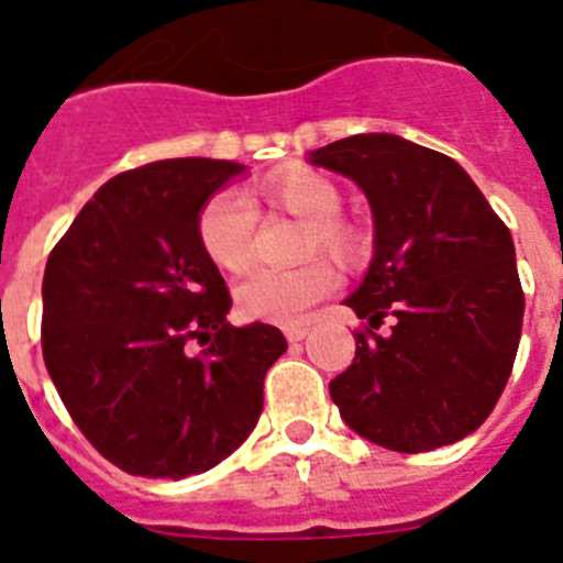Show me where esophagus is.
<instances>
[{
	"label": "esophagus",
	"instance_id": "34e87169",
	"mask_svg": "<svg viewBox=\"0 0 563 563\" xmlns=\"http://www.w3.org/2000/svg\"><path fill=\"white\" fill-rule=\"evenodd\" d=\"M307 332H310V324H301V321H296V324H287V327H285V338H287V341H290V343L301 341V338H305Z\"/></svg>",
	"mask_w": 563,
	"mask_h": 563
}]
</instances>
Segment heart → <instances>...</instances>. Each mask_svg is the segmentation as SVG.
<instances>
[{
    "mask_svg": "<svg viewBox=\"0 0 563 563\" xmlns=\"http://www.w3.org/2000/svg\"><path fill=\"white\" fill-rule=\"evenodd\" d=\"M271 208L290 213L305 222L298 256L316 253L352 265L363 256V236L357 228L343 222V197L335 183L324 174L298 168L273 177L265 186ZM253 236H256V208L245 194L222 188L202 202L197 213L200 247L220 271L239 273L251 265ZM338 290V276L324 258H312L296 271H251L236 285V307L251 321L265 324H292L312 305Z\"/></svg>",
    "mask_w": 563,
    "mask_h": 563,
    "instance_id": "b5f03b06",
    "label": "heart"
}]
</instances>
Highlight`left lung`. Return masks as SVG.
<instances>
[{"instance_id":"obj_1","label":"left lung","mask_w":563,"mask_h":563,"mask_svg":"<svg viewBox=\"0 0 563 563\" xmlns=\"http://www.w3.org/2000/svg\"><path fill=\"white\" fill-rule=\"evenodd\" d=\"M310 163L361 186L375 258L346 307L366 324L330 383L357 434L422 454L474 434L514 372L525 318L514 236L449 154L397 134H355ZM383 320L393 327L377 333Z\"/></svg>"}]
</instances>
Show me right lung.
<instances>
[{
  "instance_id": "1",
  "label": "right lung",
  "mask_w": 563,
  "mask_h": 563,
  "mask_svg": "<svg viewBox=\"0 0 563 563\" xmlns=\"http://www.w3.org/2000/svg\"><path fill=\"white\" fill-rule=\"evenodd\" d=\"M242 172L180 157L118 174L49 251L44 366L81 434L132 476L183 479L233 454L287 350L276 327L228 324L231 292L197 239L202 202Z\"/></svg>"
}]
</instances>
